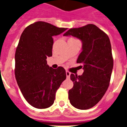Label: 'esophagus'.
<instances>
[{
	"instance_id": "esophagus-1",
	"label": "esophagus",
	"mask_w": 127,
	"mask_h": 127,
	"mask_svg": "<svg viewBox=\"0 0 127 127\" xmlns=\"http://www.w3.org/2000/svg\"><path fill=\"white\" fill-rule=\"evenodd\" d=\"M70 72L69 71H68V70H66V77L68 78H69L70 76Z\"/></svg>"
}]
</instances>
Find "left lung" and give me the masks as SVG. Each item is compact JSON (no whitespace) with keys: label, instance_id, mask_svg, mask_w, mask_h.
Returning <instances> with one entry per match:
<instances>
[{"label":"left lung","instance_id":"obj_1","mask_svg":"<svg viewBox=\"0 0 127 127\" xmlns=\"http://www.w3.org/2000/svg\"><path fill=\"white\" fill-rule=\"evenodd\" d=\"M64 36L72 35L82 42L77 63L83 64L82 75L70 74L73 88L68 91L72 106L88 109L101 99L108 88L113 67L111 45L108 35L94 24L71 28Z\"/></svg>","mask_w":127,"mask_h":127}]
</instances>
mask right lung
Returning <instances> with one entry per match:
<instances>
[{
  "label": "right lung",
  "mask_w": 127,
  "mask_h": 127,
  "mask_svg": "<svg viewBox=\"0 0 127 127\" xmlns=\"http://www.w3.org/2000/svg\"><path fill=\"white\" fill-rule=\"evenodd\" d=\"M66 30L37 22L26 28L21 35L15 53V76L23 96L35 108L51 106L57 90L66 78L63 67L53 69L46 61L52 56L53 36Z\"/></svg>",
  "instance_id": "obj_1"
}]
</instances>
